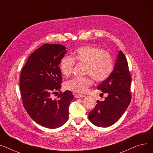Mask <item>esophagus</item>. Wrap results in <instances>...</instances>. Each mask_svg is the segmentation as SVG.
<instances>
[{
	"instance_id": "34e87169",
	"label": "esophagus",
	"mask_w": 153,
	"mask_h": 153,
	"mask_svg": "<svg viewBox=\"0 0 153 153\" xmlns=\"http://www.w3.org/2000/svg\"><path fill=\"white\" fill-rule=\"evenodd\" d=\"M75 97L76 98H80V97H85V96H84V95H83V94H75Z\"/></svg>"
}]
</instances>
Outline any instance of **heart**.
<instances>
[{"label":"heart","mask_w":153,"mask_h":153,"mask_svg":"<svg viewBox=\"0 0 153 153\" xmlns=\"http://www.w3.org/2000/svg\"><path fill=\"white\" fill-rule=\"evenodd\" d=\"M75 61L85 64V74L91 75L96 82H104L111 75L114 62L111 53L102 49L85 46L78 48L73 57H65L61 60L60 68L62 74L69 76L73 72ZM91 76L75 77L66 83L68 89L79 93H86L93 85Z\"/></svg>","instance_id":"b5f03b06"}]
</instances>
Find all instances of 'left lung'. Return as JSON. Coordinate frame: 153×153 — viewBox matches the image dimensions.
Instances as JSON below:
<instances>
[{
  "mask_svg": "<svg viewBox=\"0 0 153 153\" xmlns=\"http://www.w3.org/2000/svg\"><path fill=\"white\" fill-rule=\"evenodd\" d=\"M131 81L127 59L120 51L111 75L97 87L107 96L104 101H97V104L89 113V120L94 125L109 127L121 117L131 101Z\"/></svg>",
  "mask_w": 153,
  "mask_h": 153,
  "instance_id": "8db88e82",
  "label": "left lung"
}]
</instances>
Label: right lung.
<instances>
[{
  "instance_id": "1",
  "label": "right lung",
  "mask_w": 153,
  "mask_h": 153,
  "mask_svg": "<svg viewBox=\"0 0 153 153\" xmlns=\"http://www.w3.org/2000/svg\"><path fill=\"white\" fill-rule=\"evenodd\" d=\"M66 49L58 44H43L30 55L21 72L23 106L32 119L44 127L57 128L68 119V107L74 99L71 92H60L57 100L51 97L61 88L59 65Z\"/></svg>"
}]
</instances>
